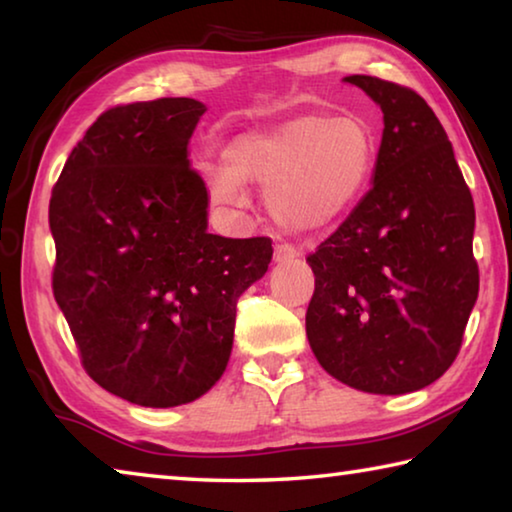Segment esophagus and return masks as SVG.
<instances>
[{
	"label": "esophagus",
	"mask_w": 512,
	"mask_h": 512,
	"mask_svg": "<svg viewBox=\"0 0 512 512\" xmlns=\"http://www.w3.org/2000/svg\"><path fill=\"white\" fill-rule=\"evenodd\" d=\"M300 253L298 248H293L291 244H287V241H282V244H277L275 250H273V257L275 262H293Z\"/></svg>",
	"instance_id": "esophagus-1"
}]
</instances>
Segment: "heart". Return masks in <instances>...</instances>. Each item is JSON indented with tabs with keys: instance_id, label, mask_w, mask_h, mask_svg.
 <instances>
[{
	"instance_id": "obj_1",
	"label": "heart",
	"mask_w": 512,
	"mask_h": 512,
	"mask_svg": "<svg viewBox=\"0 0 512 512\" xmlns=\"http://www.w3.org/2000/svg\"><path fill=\"white\" fill-rule=\"evenodd\" d=\"M375 158L377 144L366 121L311 112L237 137L225 153L228 176L214 185V196L232 203L237 183L262 185L277 223L320 230L359 201Z\"/></svg>"
}]
</instances>
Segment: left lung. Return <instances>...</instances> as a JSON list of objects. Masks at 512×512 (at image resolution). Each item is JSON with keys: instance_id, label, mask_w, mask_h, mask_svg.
Masks as SVG:
<instances>
[{"instance_id": "8db88e82", "label": "left lung", "mask_w": 512, "mask_h": 512, "mask_svg": "<svg viewBox=\"0 0 512 512\" xmlns=\"http://www.w3.org/2000/svg\"><path fill=\"white\" fill-rule=\"evenodd\" d=\"M384 112L375 183L316 253L307 339L329 375L402 395L445 375L479 296L474 201L418 92L352 74Z\"/></svg>"}]
</instances>
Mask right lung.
Masks as SVG:
<instances>
[{"instance_id":"obj_1","label":"right lung","mask_w":512,"mask_h":512,"mask_svg":"<svg viewBox=\"0 0 512 512\" xmlns=\"http://www.w3.org/2000/svg\"><path fill=\"white\" fill-rule=\"evenodd\" d=\"M205 106L164 97L99 115L49 201L51 289L88 375L169 409L228 366L237 302L266 273L268 237L207 232V189L187 144Z\"/></svg>"}]
</instances>
